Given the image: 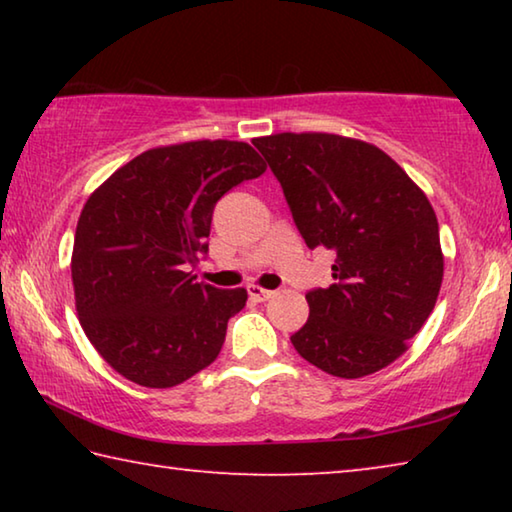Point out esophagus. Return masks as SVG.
<instances>
[{"label":"esophagus","mask_w":512,"mask_h":512,"mask_svg":"<svg viewBox=\"0 0 512 512\" xmlns=\"http://www.w3.org/2000/svg\"><path fill=\"white\" fill-rule=\"evenodd\" d=\"M248 296H250V300H255V302H264V300H271L275 296V291H268V289L257 287V284H250Z\"/></svg>","instance_id":"esophagus-1"}]
</instances>
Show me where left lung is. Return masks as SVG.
Instances as JSON below:
<instances>
[{
  "label": "left lung",
  "mask_w": 512,
  "mask_h": 512,
  "mask_svg": "<svg viewBox=\"0 0 512 512\" xmlns=\"http://www.w3.org/2000/svg\"><path fill=\"white\" fill-rule=\"evenodd\" d=\"M253 144L280 180L309 248L334 250V284L307 293L291 336L327 375L359 379L409 350L436 307L445 257L436 212L375 144L334 133H277Z\"/></svg>",
  "instance_id": "left-lung-1"
}]
</instances>
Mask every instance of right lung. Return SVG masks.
Returning <instances> with one entry per match:
<instances>
[{"label":"right lung","mask_w":512,"mask_h":512,"mask_svg":"<svg viewBox=\"0 0 512 512\" xmlns=\"http://www.w3.org/2000/svg\"><path fill=\"white\" fill-rule=\"evenodd\" d=\"M264 171L246 142L155 146L85 201L72 250L76 314L121 377L171 388L219 357L248 293L196 282L187 268L207 250L216 201Z\"/></svg>","instance_id":"right-lung-1"}]
</instances>
